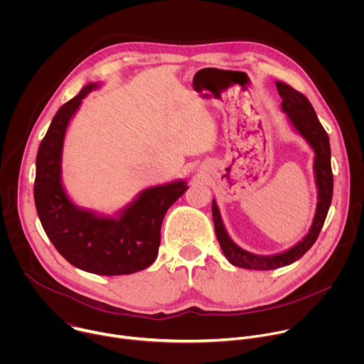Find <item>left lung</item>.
Instances as JSON below:
<instances>
[{
	"label": "left lung",
	"instance_id": "obj_1",
	"mask_svg": "<svg viewBox=\"0 0 364 364\" xmlns=\"http://www.w3.org/2000/svg\"><path fill=\"white\" fill-rule=\"evenodd\" d=\"M277 89L282 97L281 111L285 112L288 122L294 131L302 136L314 151V177L317 186V209L308 233L292 247L277 255H256L240 247L228 233L219 205L216 200L212 201V215L215 222L216 237L228 261L239 268L255 271H271L294 264L314 245L320 230L326 222L331 198H333V171H331V149L330 139L320 124L316 111L309 100L284 82H277Z\"/></svg>",
	"mask_w": 364,
	"mask_h": 364
}]
</instances>
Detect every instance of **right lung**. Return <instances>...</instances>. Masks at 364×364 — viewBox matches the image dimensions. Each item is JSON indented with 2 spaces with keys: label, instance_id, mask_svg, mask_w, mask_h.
Returning a JSON list of instances; mask_svg holds the SVG:
<instances>
[{
  "label": "right lung",
  "instance_id": "right-lung-1",
  "mask_svg": "<svg viewBox=\"0 0 364 364\" xmlns=\"http://www.w3.org/2000/svg\"><path fill=\"white\" fill-rule=\"evenodd\" d=\"M102 82L87 83L56 112L36 159L34 201L41 226L69 264L96 275H128L148 268L159 255L167 210L188 188L186 180L141 190L114 215L73 203L63 186V145L82 100Z\"/></svg>",
  "mask_w": 364,
  "mask_h": 364
}]
</instances>
